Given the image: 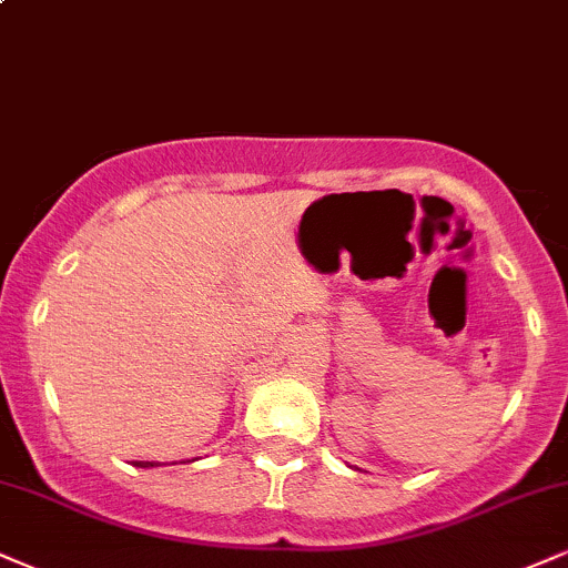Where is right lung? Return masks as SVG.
I'll return each instance as SVG.
<instances>
[{"instance_id":"add662e5","label":"right lung","mask_w":568,"mask_h":568,"mask_svg":"<svg viewBox=\"0 0 568 568\" xmlns=\"http://www.w3.org/2000/svg\"><path fill=\"white\" fill-rule=\"evenodd\" d=\"M134 466H136V468H153V466H159V463H148V460H134Z\"/></svg>"}]
</instances>
